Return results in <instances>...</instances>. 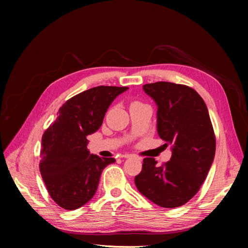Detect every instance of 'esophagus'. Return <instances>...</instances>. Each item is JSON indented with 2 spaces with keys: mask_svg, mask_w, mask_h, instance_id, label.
I'll return each mask as SVG.
<instances>
[{
  "mask_svg": "<svg viewBox=\"0 0 248 248\" xmlns=\"http://www.w3.org/2000/svg\"><path fill=\"white\" fill-rule=\"evenodd\" d=\"M133 155H131V154H125V155H123V157L124 158H130V157H132Z\"/></svg>",
  "mask_w": 248,
  "mask_h": 248,
  "instance_id": "1",
  "label": "esophagus"
}]
</instances>
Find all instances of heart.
Listing matches in <instances>:
<instances>
[{
    "label": "heart",
    "instance_id": "obj_1",
    "mask_svg": "<svg viewBox=\"0 0 248 248\" xmlns=\"http://www.w3.org/2000/svg\"><path fill=\"white\" fill-rule=\"evenodd\" d=\"M133 103H136V102H133Z\"/></svg>",
    "mask_w": 248,
    "mask_h": 248
}]
</instances>
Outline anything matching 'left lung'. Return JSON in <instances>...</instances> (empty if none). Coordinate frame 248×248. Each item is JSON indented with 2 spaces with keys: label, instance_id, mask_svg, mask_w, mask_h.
I'll list each match as a JSON object with an SVG mask.
<instances>
[{
  "label": "left lung",
  "instance_id": "left-lung-1",
  "mask_svg": "<svg viewBox=\"0 0 248 248\" xmlns=\"http://www.w3.org/2000/svg\"><path fill=\"white\" fill-rule=\"evenodd\" d=\"M157 106V133L171 157L163 166L145 158L134 178L139 191L154 204L177 208L199 191L215 155V137L205 101L190 87L158 81L142 86Z\"/></svg>",
  "mask_w": 248,
  "mask_h": 248
}]
</instances>
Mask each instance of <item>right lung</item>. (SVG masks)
<instances>
[{
	"label": "right lung",
	"mask_w": 248,
	"mask_h": 248,
	"mask_svg": "<svg viewBox=\"0 0 248 248\" xmlns=\"http://www.w3.org/2000/svg\"><path fill=\"white\" fill-rule=\"evenodd\" d=\"M127 87L99 86L76 95L60 108L58 118L42 137V179L51 199L66 210L91 200L101 172L115 158L90 153L87 137L102 125L108 108Z\"/></svg>",
	"instance_id": "1"
}]
</instances>
